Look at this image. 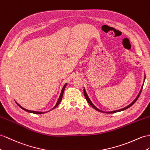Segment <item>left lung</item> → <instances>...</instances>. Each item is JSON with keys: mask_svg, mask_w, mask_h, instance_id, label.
Masks as SVG:
<instances>
[{"mask_svg": "<svg viewBox=\"0 0 150 150\" xmlns=\"http://www.w3.org/2000/svg\"><path fill=\"white\" fill-rule=\"evenodd\" d=\"M144 80H145V75H144ZM144 82H143V83H144ZM143 85H142L141 89V90H140V91H139V94H137V97H136L135 99H134V100L131 103H130V104H129L128 106H127L124 107V108H122V109L117 110H114V111H112V112H104V111H102V110H99V109H98V108H97V107H96V106H94V105L93 104V103H92V101H91V99H89V96H88V95L87 94V93H86V90H85V88H84V89H83V94H84V96H85L87 101L88 103H89V104L92 107H93V108L94 109H95L96 110L98 111V112H99L105 113H117V112H122V111H124V110H126V109L129 108V107H130L131 106H132V105L134 104V103H135V102L137 101V99H138V98H139V95H140V94H141V91H142V89H143Z\"/></svg>", "mask_w": 150, "mask_h": 150, "instance_id": "obj_1", "label": "left lung"}]
</instances>
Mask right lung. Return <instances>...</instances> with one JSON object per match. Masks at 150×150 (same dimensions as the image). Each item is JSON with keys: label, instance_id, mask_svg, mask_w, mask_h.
I'll list each match as a JSON object with an SVG mask.
<instances>
[{"label": "right lung", "instance_id": "add662e5", "mask_svg": "<svg viewBox=\"0 0 150 150\" xmlns=\"http://www.w3.org/2000/svg\"><path fill=\"white\" fill-rule=\"evenodd\" d=\"M67 83H66L64 85V86L63 87V88H62V90H61V93H60V95H59V98H58V99H57V103H56V104L55 105V106L53 107L52 108V110H54V108H56V107L59 105V104L60 103V102L61 101V99H62V98H63V93H64V89H65V87H66V86H67ZM16 104L20 107L21 108H22L23 110H25V111H26V112H29V113H35V114H42V113H47V112H49V111H48V112H36V111H32V110H26V109H25V108H23V107L21 106H20V105L18 104V103H17V102H16Z\"/></svg>", "mask_w": 150, "mask_h": 150}]
</instances>
